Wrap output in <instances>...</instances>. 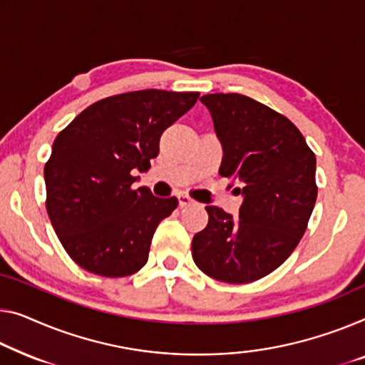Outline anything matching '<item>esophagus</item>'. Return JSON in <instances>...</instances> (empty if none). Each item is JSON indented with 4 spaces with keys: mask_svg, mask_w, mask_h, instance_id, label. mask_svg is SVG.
<instances>
[{
    "mask_svg": "<svg viewBox=\"0 0 365 365\" xmlns=\"http://www.w3.org/2000/svg\"><path fill=\"white\" fill-rule=\"evenodd\" d=\"M178 205H180V208H187V206L195 205V201L187 195H178Z\"/></svg>",
    "mask_w": 365,
    "mask_h": 365,
    "instance_id": "34e87169",
    "label": "esophagus"
}]
</instances>
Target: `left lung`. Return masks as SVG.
I'll list each match as a JSON object with an SVG mask.
<instances>
[{
	"mask_svg": "<svg viewBox=\"0 0 365 365\" xmlns=\"http://www.w3.org/2000/svg\"><path fill=\"white\" fill-rule=\"evenodd\" d=\"M222 145L220 175L242 195L239 220L206 206L208 226L195 235L197 267L226 284H249L285 262L307 231L317 201V157L284 114L239 93L200 98Z\"/></svg>",
	"mask_w": 365,
	"mask_h": 365,
	"instance_id": "8db88e82",
	"label": "left lung"
}]
</instances>
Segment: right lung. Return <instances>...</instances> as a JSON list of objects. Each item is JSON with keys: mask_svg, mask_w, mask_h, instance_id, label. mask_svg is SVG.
Wrapping results in <instances>:
<instances>
[{"mask_svg": "<svg viewBox=\"0 0 365 365\" xmlns=\"http://www.w3.org/2000/svg\"><path fill=\"white\" fill-rule=\"evenodd\" d=\"M198 96L165 90L108 96L58 133L43 167L46 208L58 241L81 269L116 279L148 262L152 236L178 200L133 188V173L148 170L162 133Z\"/></svg>", "mask_w": 365, "mask_h": 365, "instance_id": "add662e5", "label": "right lung"}]
</instances>
